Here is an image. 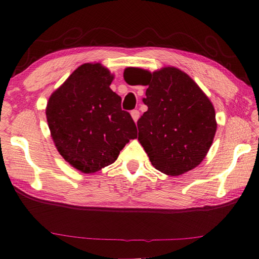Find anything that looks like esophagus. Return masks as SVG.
Instances as JSON below:
<instances>
[{"instance_id": "esophagus-1", "label": "esophagus", "mask_w": 259, "mask_h": 259, "mask_svg": "<svg viewBox=\"0 0 259 259\" xmlns=\"http://www.w3.org/2000/svg\"><path fill=\"white\" fill-rule=\"evenodd\" d=\"M131 116H133V119L135 122H137V120L139 119V111L138 109H133L131 111Z\"/></svg>"}]
</instances>
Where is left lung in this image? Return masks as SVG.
Here are the masks:
<instances>
[{"mask_svg": "<svg viewBox=\"0 0 259 259\" xmlns=\"http://www.w3.org/2000/svg\"><path fill=\"white\" fill-rule=\"evenodd\" d=\"M124 80L148 85L143 98L148 109L137 126L152 165L170 176L199 165L211 146L217 123L212 104L198 84L175 67L154 73L126 68Z\"/></svg>", "mask_w": 259, "mask_h": 259, "instance_id": "8db88e82", "label": "left lung"}]
</instances>
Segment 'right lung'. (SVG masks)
Returning a JSON list of instances; mask_svg holds the SVG:
<instances>
[{
  "label": "right lung",
  "mask_w": 259,
  "mask_h": 259,
  "mask_svg": "<svg viewBox=\"0 0 259 259\" xmlns=\"http://www.w3.org/2000/svg\"><path fill=\"white\" fill-rule=\"evenodd\" d=\"M113 75L100 64H84L51 95L47 120L57 150L82 172L112 164L137 128L121 97L109 88Z\"/></svg>",
  "instance_id": "right-lung-1"
}]
</instances>
